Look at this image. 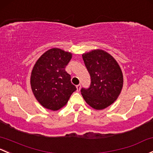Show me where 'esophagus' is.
Instances as JSON below:
<instances>
[{
    "mask_svg": "<svg viewBox=\"0 0 153 153\" xmlns=\"http://www.w3.org/2000/svg\"><path fill=\"white\" fill-rule=\"evenodd\" d=\"M76 88H77V90H78V91H80V89H81V84L77 85Z\"/></svg>",
    "mask_w": 153,
    "mask_h": 153,
    "instance_id": "obj_1",
    "label": "esophagus"
}]
</instances>
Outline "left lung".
<instances>
[{"label": "left lung", "mask_w": 153, "mask_h": 153, "mask_svg": "<svg viewBox=\"0 0 153 153\" xmlns=\"http://www.w3.org/2000/svg\"><path fill=\"white\" fill-rule=\"evenodd\" d=\"M82 56L91 84L88 89L82 88L81 94L91 107L102 110L120 95L123 86V72L117 61L102 50H94Z\"/></svg>", "instance_id": "1"}]
</instances>
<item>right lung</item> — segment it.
Segmentation results:
<instances>
[{
	"mask_svg": "<svg viewBox=\"0 0 153 153\" xmlns=\"http://www.w3.org/2000/svg\"><path fill=\"white\" fill-rule=\"evenodd\" d=\"M72 59L70 53L59 48L46 51L35 64L30 86L35 97L43 107L57 111L67 104L77 89L65 70Z\"/></svg>",
	"mask_w": 153,
	"mask_h": 153,
	"instance_id": "1",
	"label": "right lung"
}]
</instances>
